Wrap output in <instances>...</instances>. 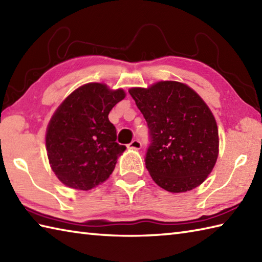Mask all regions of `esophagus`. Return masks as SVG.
<instances>
[{
	"instance_id": "esophagus-1",
	"label": "esophagus",
	"mask_w": 262,
	"mask_h": 262,
	"mask_svg": "<svg viewBox=\"0 0 262 262\" xmlns=\"http://www.w3.org/2000/svg\"><path fill=\"white\" fill-rule=\"evenodd\" d=\"M127 146L129 148H133V150H140V148L142 147V143L138 140H134V141H132Z\"/></svg>"
}]
</instances>
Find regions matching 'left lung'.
<instances>
[{"label":"left lung","instance_id":"1","mask_svg":"<svg viewBox=\"0 0 262 262\" xmlns=\"http://www.w3.org/2000/svg\"><path fill=\"white\" fill-rule=\"evenodd\" d=\"M129 94L148 127L145 166L153 181L171 193L201 185L219 152L218 127L206 102L191 87L172 80L133 87Z\"/></svg>","mask_w":262,"mask_h":262}]
</instances>
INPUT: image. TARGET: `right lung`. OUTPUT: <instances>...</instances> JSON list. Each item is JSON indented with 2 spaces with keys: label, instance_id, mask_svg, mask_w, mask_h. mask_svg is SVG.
Wrapping results in <instances>:
<instances>
[{
  "label": "right lung",
  "instance_id": "add662e5",
  "mask_svg": "<svg viewBox=\"0 0 262 262\" xmlns=\"http://www.w3.org/2000/svg\"><path fill=\"white\" fill-rule=\"evenodd\" d=\"M125 96L121 89L85 84L54 112L46 130V151L51 168L66 186L89 191L114 171L126 146L116 142V127L107 116Z\"/></svg>",
  "mask_w": 262,
  "mask_h": 262
}]
</instances>
